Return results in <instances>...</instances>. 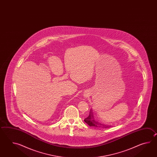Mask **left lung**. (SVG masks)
<instances>
[{"label": "left lung", "mask_w": 157, "mask_h": 157, "mask_svg": "<svg viewBox=\"0 0 157 157\" xmlns=\"http://www.w3.org/2000/svg\"><path fill=\"white\" fill-rule=\"evenodd\" d=\"M84 121L91 127L92 126V127H103V128H105L112 127V126H110V125H107V124H100L99 122H97V121L95 120V119L94 118L93 113L92 109L90 110V113H89V116L84 119Z\"/></svg>", "instance_id": "8db88e82"}]
</instances>
